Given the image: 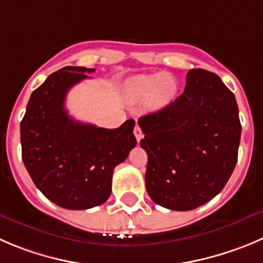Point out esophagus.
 <instances>
[{"mask_svg":"<svg viewBox=\"0 0 263 263\" xmlns=\"http://www.w3.org/2000/svg\"><path fill=\"white\" fill-rule=\"evenodd\" d=\"M134 136H136L137 141L141 142V139L143 138V133H142L141 127L138 126V125H136V127H134Z\"/></svg>","mask_w":263,"mask_h":263,"instance_id":"esophagus-1","label":"esophagus"}]
</instances>
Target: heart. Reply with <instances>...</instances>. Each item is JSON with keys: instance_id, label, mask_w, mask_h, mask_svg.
Here are the masks:
<instances>
[{"instance_id": "heart-1", "label": "heart", "mask_w": 263, "mask_h": 263, "mask_svg": "<svg viewBox=\"0 0 263 263\" xmlns=\"http://www.w3.org/2000/svg\"><path fill=\"white\" fill-rule=\"evenodd\" d=\"M178 85L171 74H139L127 84L132 101L144 102L148 111H159L176 98Z\"/></svg>"}]
</instances>
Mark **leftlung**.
Here are the masks:
<instances>
[{"instance_id":"obj_1","label":"left lung","mask_w":263,"mask_h":263,"mask_svg":"<svg viewBox=\"0 0 263 263\" xmlns=\"http://www.w3.org/2000/svg\"><path fill=\"white\" fill-rule=\"evenodd\" d=\"M147 152L149 197L172 211H191L218 195L237 161L241 125L231 90L216 73L191 69L184 91L138 120Z\"/></svg>"}]
</instances>
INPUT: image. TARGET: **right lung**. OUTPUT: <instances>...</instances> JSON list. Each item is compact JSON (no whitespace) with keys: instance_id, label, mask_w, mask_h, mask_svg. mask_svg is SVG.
I'll use <instances>...</instances> for the list:
<instances>
[{"instance_id":"add662e5","label":"right lung","mask_w":263,"mask_h":263,"mask_svg":"<svg viewBox=\"0 0 263 263\" xmlns=\"http://www.w3.org/2000/svg\"><path fill=\"white\" fill-rule=\"evenodd\" d=\"M96 69L64 67L32 92L21 122L22 159L54 204L84 211L111 195L114 169L136 147L134 120L116 129L76 121L64 108L68 90Z\"/></svg>"}]
</instances>
